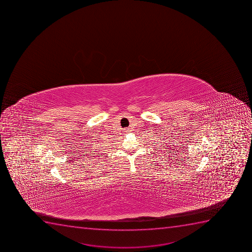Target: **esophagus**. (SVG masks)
Instances as JSON below:
<instances>
[{
  "label": "esophagus",
  "mask_w": 252,
  "mask_h": 252,
  "mask_svg": "<svg viewBox=\"0 0 252 252\" xmlns=\"http://www.w3.org/2000/svg\"><path fill=\"white\" fill-rule=\"evenodd\" d=\"M125 132L126 133H130V131H131V130H130V128H126V129H125Z\"/></svg>",
  "instance_id": "1"
}]
</instances>
